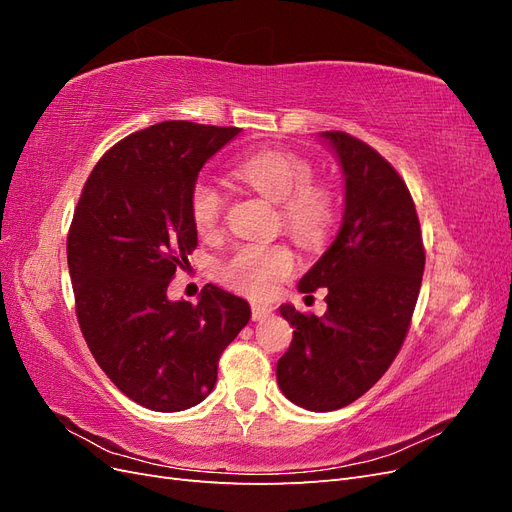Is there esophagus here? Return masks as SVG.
Returning a JSON list of instances; mask_svg holds the SVG:
<instances>
[{"label":"esophagus","instance_id":"34e87169","mask_svg":"<svg viewBox=\"0 0 512 512\" xmlns=\"http://www.w3.org/2000/svg\"><path fill=\"white\" fill-rule=\"evenodd\" d=\"M271 316V307L267 305H260V303H252V318L258 322V320H265Z\"/></svg>","mask_w":512,"mask_h":512}]
</instances>
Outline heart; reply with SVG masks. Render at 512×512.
Instances as JSON below:
<instances>
[{"instance_id": "obj_1", "label": "heart", "mask_w": 512, "mask_h": 512, "mask_svg": "<svg viewBox=\"0 0 512 512\" xmlns=\"http://www.w3.org/2000/svg\"><path fill=\"white\" fill-rule=\"evenodd\" d=\"M235 177L265 198L280 203L284 228L301 243H318L335 220V198L327 183L309 179L312 166L297 153L260 149L235 166ZM224 194L200 177L190 190V215L198 232H211L222 220ZM294 256L284 245H241L224 265L226 280L252 297H269L275 284L292 273Z\"/></svg>"}]
</instances>
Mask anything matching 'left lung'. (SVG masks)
Returning <instances> with one entry per match:
<instances>
[{
  "instance_id": "obj_1",
  "label": "left lung",
  "mask_w": 512,
  "mask_h": 512,
  "mask_svg": "<svg viewBox=\"0 0 512 512\" xmlns=\"http://www.w3.org/2000/svg\"><path fill=\"white\" fill-rule=\"evenodd\" d=\"M344 175L335 241L299 282L327 288L324 316L284 303L292 344L277 361L282 393L305 410L331 412L359 399L391 367L421 290L425 250L404 179L376 149L346 132H320Z\"/></svg>"
}]
</instances>
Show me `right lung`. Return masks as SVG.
<instances>
[{
    "label": "right lung",
    "instance_id": "right-lung-1",
    "mask_svg": "<svg viewBox=\"0 0 512 512\" xmlns=\"http://www.w3.org/2000/svg\"><path fill=\"white\" fill-rule=\"evenodd\" d=\"M239 132L190 121L134 132L91 170L74 211L68 267L83 337L117 389L149 410L200 404L252 316L250 303L213 284L196 305L166 294L198 243L192 185Z\"/></svg>",
    "mask_w": 512,
    "mask_h": 512
}]
</instances>
